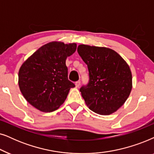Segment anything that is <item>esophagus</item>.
Listing matches in <instances>:
<instances>
[{
    "label": "esophagus",
    "mask_w": 154,
    "mask_h": 154,
    "mask_svg": "<svg viewBox=\"0 0 154 154\" xmlns=\"http://www.w3.org/2000/svg\"><path fill=\"white\" fill-rule=\"evenodd\" d=\"M79 86H80V81H77L75 82V87L77 88L79 87Z\"/></svg>",
    "instance_id": "esophagus-1"
}]
</instances>
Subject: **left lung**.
Wrapping results in <instances>:
<instances>
[{
    "instance_id": "obj_1",
    "label": "left lung",
    "mask_w": 154,
    "mask_h": 154,
    "mask_svg": "<svg viewBox=\"0 0 154 154\" xmlns=\"http://www.w3.org/2000/svg\"><path fill=\"white\" fill-rule=\"evenodd\" d=\"M77 52L89 72V84L80 89L87 106L100 115L116 112L132 90L130 66L116 51L106 47L80 44Z\"/></svg>"
}]
</instances>
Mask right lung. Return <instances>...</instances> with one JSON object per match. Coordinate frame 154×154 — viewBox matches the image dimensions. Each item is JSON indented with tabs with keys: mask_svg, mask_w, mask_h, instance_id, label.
<instances>
[{
	"mask_svg": "<svg viewBox=\"0 0 154 154\" xmlns=\"http://www.w3.org/2000/svg\"><path fill=\"white\" fill-rule=\"evenodd\" d=\"M77 49L75 43L52 42L40 47L20 67L18 85L26 101L40 111L52 112L75 86L67 78L65 61Z\"/></svg>",
	"mask_w": 154,
	"mask_h": 154,
	"instance_id": "obj_1",
	"label": "right lung"
}]
</instances>
